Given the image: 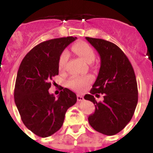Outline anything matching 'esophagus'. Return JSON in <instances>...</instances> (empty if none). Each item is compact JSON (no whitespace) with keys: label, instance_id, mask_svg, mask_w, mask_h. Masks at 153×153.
Here are the masks:
<instances>
[{"label":"esophagus","instance_id":"1","mask_svg":"<svg viewBox=\"0 0 153 153\" xmlns=\"http://www.w3.org/2000/svg\"><path fill=\"white\" fill-rule=\"evenodd\" d=\"M77 100L78 101H83V96L79 95V94H77Z\"/></svg>","mask_w":153,"mask_h":153}]
</instances>
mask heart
Returning a JSON list of instances; mask_svg holds the SVG:
<instances>
[{"label": "heart", "mask_w": 153, "mask_h": 153, "mask_svg": "<svg viewBox=\"0 0 153 153\" xmlns=\"http://www.w3.org/2000/svg\"><path fill=\"white\" fill-rule=\"evenodd\" d=\"M72 50L82 58L85 62L90 63L95 60V52L93 51V47L89 44L84 41H79L76 43L72 47ZM68 60V53L64 51L61 53V54L58 59V68L60 70L64 69L66 63ZM90 82V79L87 76L85 77H77L74 76L70 79L67 82V86L71 89H74L77 91H81L85 88L86 85H88Z\"/></svg>", "instance_id": "1"}]
</instances>
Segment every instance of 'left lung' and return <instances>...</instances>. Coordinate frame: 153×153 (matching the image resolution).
<instances>
[{
    "instance_id": "left-lung-1",
    "label": "left lung",
    "mask_w": 153,
    "mask_h": 153,
    "mask_svg": "<svg viewBox=\"0 0 153 153\" xmlns=\"http://www.w3.org/2000/svg\"><path fill=\"white\" fill-rule=\"evenodd\" d=\"M99 53L100 68L90 94L85 100L93 102L95 112L88 117L89 123L97 132L107 136L125 128L134 114L138 102V88L132 64L118 46L102 39L87 37ZM104 94L97 102L94 95Z\"/></svg>"
}]
</instances>
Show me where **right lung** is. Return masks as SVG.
<instances>
[{
	"mask_svg": "<svg viewBox=\"0 0 153 153\" xmlns=\"http://www.w3.org/2000/svg\"><path fill=\"white\" fill-rule=\"evenodd\" d=\"M76 37L67 36L42 42L21 62L14 88V101L23 123L36 136L45 138L57 132L66 112L76 102V95L63 88L57 99L50 94L53 77L58 75V59Z\"/></svg>",
	"mask_w": 153,
	"mask_h": 153,
	"instance_id": "add662e5",
	"label": "right lung"
}]
</instances>
